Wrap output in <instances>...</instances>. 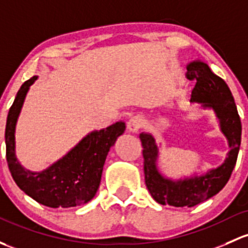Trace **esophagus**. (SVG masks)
I'll use <instances>...</instances> for the list:
<instances>
[{
    "label": "esophagus",
    "mask_w": 248,
    "mask_h": 248,
    "mask_svg": "<svg viewBox=\"0 0 248 248\" xmlns=\"http://www.w3.org/2000/svg\"><path fill=\"white\" fill-rule=\"evenodd\" d=\"M142 126H144V120H142V117L139 115L131 117V120H129L128 124H127V127H128L129 132H133V133L139 131Z\"/></svg>",
    "instance_id": "esophagus-1"
}]
</instances>
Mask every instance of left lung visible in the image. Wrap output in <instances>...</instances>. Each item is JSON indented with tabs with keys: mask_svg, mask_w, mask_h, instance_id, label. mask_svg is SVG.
I'll list each match as a JSON object with an SVG mask.
<instances>
[{
	"mask_svg": "<svg viewBox=\"0 0 248 248\" xmlns=\"http://www.w3.org/2000/svg\"><path fill=\"white\" fill-rule=\"evenodd\" d=\"M187 78L196 80L191 100L204 103L216 111L221 129L227 137L231 151L220 168L201 177L172 182L161 177L155 166L158 148L152 135L140 134L144 157L145 183L155 201L172 207H195L217 194L227 184L238 159L241 142V121L227 83L216 76L205 62H194L187 66Z\"/></svg>",
	"mask_w": 248,
	"mask_h": 248,
	"instance_id": "1",
	"label": "left lung"
}]
</instances>
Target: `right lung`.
<instances>
[{"label": "right lung", "instance_id": "1", "mask_svg": "<svg viewBox=\"0 0 248 248\" xmlns=\"http://www.w3.org/2000/svg\"><path fill=\"white\" fill-rule=\"evenodd\" d=\"M36 79L33 76L21 85L8 113L6 124V157L13 179L25 194L51 208H67L87 203L100 186L107 155L116 139L124 132V122L93 132L71 152L47 170L34 173L26 171L15 157L14 131L17 116L28 88Z\"/></svg>", "mask_w": 248, "mask_h": 248}]
</instances>
